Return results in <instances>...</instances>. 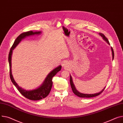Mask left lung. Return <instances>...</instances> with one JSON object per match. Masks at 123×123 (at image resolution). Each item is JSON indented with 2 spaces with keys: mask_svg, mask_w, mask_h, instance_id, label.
Here are the masks:
<instances>
[{
  "mask_svg": "<svg viewBox=\"0 0 123 123\" xmlns=\"http://www.w3.org/2000/svg\"><path fill=\"white\" fill-rule=\"evenodd\" d=\"M99 35L103 37V38L106 41V42H107L109 44H110V43L109 42L108 39L105 37V36L103 34L99 33ZM111 50H112V56H113V59H114V51H113V49L112 47H111ZM70 85H71V86L72 89V91H73V92L74 93V94L75 95H76L80 97L89 98V97H95V96H98V95H99V94H100L103 92V91H104V89H105V88H104L101 92H99L98 93H95V94H84V93H80V92H79L77 91V90L76 89L74 85V84H73V80H72V78L71 76H70Z\"/></svg>",
  "mask_w": 123,
  "mask_h": 123,
  "instance_id": "obj_1",
  "label": "left lung"
}]
</instances>
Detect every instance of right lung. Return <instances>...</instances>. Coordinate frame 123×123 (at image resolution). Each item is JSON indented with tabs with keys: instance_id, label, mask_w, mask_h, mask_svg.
Here are the masks:
<instances>
[{
	"instance_id": "right-lung-1",
	"label": "right lung",
	"mask_w": 123,
	"mask_h": 123,
	"mask_svg": "<svg viewBox=\"0 0 123 123\" xmlns=\"http://www.w3.org/2000/svg\"><path fill=\"white\" fill-rule=\"evenodd\" d=\"M41 33V31H36L33 32L32 31L24 32L23 33L20 34L15 40V42L12 45L8 55V61H9V74L10 79L12 81V83L18 89L19 92L27 98L32 100H40L46 97L51 89V87L52 86V78L56 75V74L60 71L61 69V66H59L58 67L56 68L52 71H51L45 79L44 83L41 86L39 87L37 89L32 90V91H26L25 89L20 87L18 84L16 83L14 80L11 73V55L12 53L13 49L15 48L19 43L21 42V40L26 37L34 35H38Z\"/></svg>"
}]
</instances>
